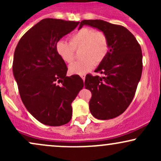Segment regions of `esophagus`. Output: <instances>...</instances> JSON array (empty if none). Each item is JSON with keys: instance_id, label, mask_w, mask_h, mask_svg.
<instances>
[{"instance_id": "34e87169", "label": "esophagus", "mask_w": 161, "mask_h": 161, "mask_svg": "<svg viewBox=\"0 0 161 161\" xmlns=\"http://www.w3.org/2000/svg\"><path fill=\"white\" fill-rule=\"evenodd\" d=\"M80 77L82 79V80L84 81L85 79H86V74H83V73L82 74H80Z\"/></svg>"}]
</instances>
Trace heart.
Wrapping results in <instances>:
<instances>
[{"mask_svg":"<svg viewBox=\"0 0 161 161\" xmlns=\"http://www.w3.org/2000/svg\"><path fill=\"white\" fill-rule=\"evenodd\" d=\"M79 48L82 59L69 66L72 74H82L104 61L110 51L108 37L101 31L84 27L70 36L69 42L60 40L56 44L57 54L68 64L74 60V49Z\"/></svg>","mask_w":161,"mask_h":161,"instance_id":"1","label":"heart"}]
</instances>
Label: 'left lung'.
Masks as SVG:
<instances>
[{
    "mask_svg": "<svg viewBox=\"0 0 161 161\" xmlns=\"http://www.w3.org/2000/svg\"><path fill=\"white\" fill-rule=\"evenodd\" d=\"M106 33L110 51L95 73L86 75L85 87L92 92L89 110L96 119L106 120L119 116L133 99L142 73V53L139 44L126 28L101 19H85L79 24Z\"/></svg>",
    "mask_w": 161,
    "mask_h": 161,
    "instance_id": "obj_1",
    "label": "left lung"
}]
</instances>
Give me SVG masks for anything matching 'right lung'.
Masks as SVG:
<instances>
[{"mask_svg": "<svg viewBox=\"0 0 161 161\" xmlns=\"http://www.w3.org/2000/svg\"><path fill=\"white\" fill-rule=\"evenodd\" d=\"M79 22L47 18L22 37L16 46L13 74L25 108L43 124L60 126L72 118L71 104L84 86L78 75L66 76L56 44Z\"/></svg>", "mask_w": 161, "mask_h": 161, "instance_id": "1", "label": "right lung"}]
</instances>
